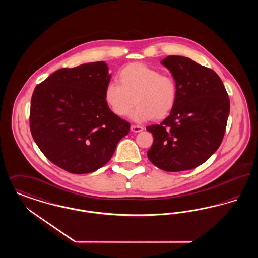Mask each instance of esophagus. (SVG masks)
Here are the masks:
<instances>
[{"label":"esophagus","instance_id":"obj_1","mask_svg":"<svg viewBox=\"0 0 258 258\" xmlns=\"http://www.w3.org/2000/svg\"><path fill=\"white\" fill-rule=\"evenodd\" d=\"M131 130H132V132H134V133H140V132L143 131V126L137 125V124H133V125L131 126Z\"/></svg>","mask_w":258,"mask_h":258}]
</instances>
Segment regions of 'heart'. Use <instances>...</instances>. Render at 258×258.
I'll list each match as a JSON object with an SVG mask.
<instances>
[{
  "label": "heart",
  "mask_w": 258,
  "mask_h": 258,
  "mask_svg": "<svg viewBox=\"0 0 258 258\" xmlns=\"http://www.w3.org/2000/svg\"><path fill=\"white\" fill-rule=\"evenodd\" d=\"M119 82H109L104 90V100L118 117L132 113L135 122L163 119L173 110L178 98V86L169 74L141 62L130 63L119 72ZM135 99L134 100L133 98Z\"/></svg>",
  "instance_id": "1"
}]
</instances>
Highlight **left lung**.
I'll return each instance as SVG.
<instances>
[{"mask_svg":"<svg viewBox=\"0 0 258 258\" xmlns=\"http://www.w3.org/2000/svg\"><path fill=\"white\" fill-rule=\"evenodd\" d=\"M161 63L178 86L177 102L160 124L149 125L154 143L148 159L167 172L196 168L220 147L230 110L220 76L183 56H168Z\"/></svg>","mask_w":258,"mask_h":258,"instance_id":"left-lung-1","label":"left lung"}]
</instances>
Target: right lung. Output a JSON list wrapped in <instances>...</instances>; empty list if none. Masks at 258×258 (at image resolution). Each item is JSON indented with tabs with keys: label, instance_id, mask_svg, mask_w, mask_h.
<instances>
[{
	"label": "right lung",
	"instance_id": "obj_1",
	"mask_svg": "<svg viewBox=\"0 0 258 258\" xmlns=\"http://www.w3.org/2000/svg\"><path fill=\"white\" fill-rule=\"evenodd\" d=\"M111 74L104 61L63 68L33 93L30 128L48 160L66 171L86 174L110 160L130 123L116 116L104 100Z\"/></svg>",
	"mask_w": 258,
	"mask_h": 258
}]
</instances>
